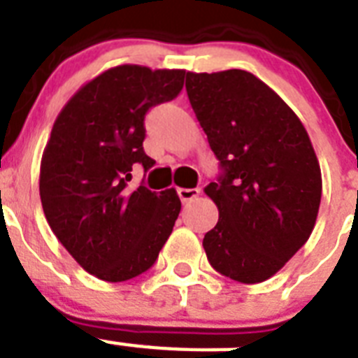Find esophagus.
<instances>
[{
    "label": "esophagus",
    "mask_w": 358,
    "mask_h": 358,
    "mask_svg": "<svg viewBox=\"0 0 358 358\" xmlns=\"http://www.w3.org/2000/svg\"><path fill=\"white\" fill-rule=\"evenodd\" d=\"M201 194L199 188H177V196L182 203H188V201H194Z\"/></svg>",
    "instance_id": "34e87169"
}]
</instances>
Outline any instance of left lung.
I'll return each mask as SVG.
<instances>
[{
  "mask_svg": "<svg viewBox=\"0 0 358 358\" xmlns=\"http://www.w3.org/2000/svg\"><path fill=\"white\" fill-rule=\"evenodd\" d=\"M186 93L223 170L205 188L220 210L203 239L206 258L227 278L265 282L315 229L317 153L296 113L249 71H188Z\"/></svg>",
  "mask_w": 358,
  "mask_h": 358,
  "instance_id": "left-lung-1",
  "label": "left lung"
}]
</instances>
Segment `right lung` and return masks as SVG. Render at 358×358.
<instances>
[{
    "mask_svg": "<svg viewBox=\"0 0 358 358\" xmlns=\"http://www.w3.org/2000/svg\"><path fill=\"white\" fill-rule=\"evenodd\" d=\"M182 84V69L111 67L55 120L40 166L43 214L80 267L104 282L146 273L181 212L173 188L157 194L128 181L135 164H155L143 148L148 109L176 99Z\"/></svg>",
    "mask_w": 358,
    "mask_h": 358,
    "instance_id": "obj_1",
    "label": "right lung"
}]
</instances>
